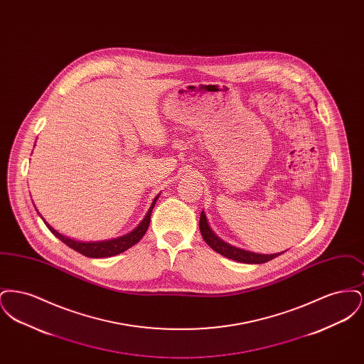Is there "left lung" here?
I'll return each instance as SVG.
<instances>
[{
	"label": "left lung",
	"mask_w": 364,
	"mask_h": 364,
	"mask_svg": "<svg viewBox=\"0 0 364 364\" xmlns=\"http://www.w3.org/2000/svg\"><path fill=\"white\" fill-rule=\"evenodd\" d=\"M199 229H200V233H202L205 242H208V245L215 252L224 255V257L229 258V259L236 260V262H242V263H264V262H269V260L277 258L278 255L285 252V251H282V252H278V254H257V252L245 251V250H242V248H237V247H233V245L228 244L223 239H220L214 233V230L210 228L205 211L200 213Z\"/></svg>",
	"instance_id": "8db88e82"
}]
</instances>
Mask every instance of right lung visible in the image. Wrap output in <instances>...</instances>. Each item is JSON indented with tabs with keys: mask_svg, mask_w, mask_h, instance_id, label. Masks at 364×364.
Returning a JSON list of instances; mask_svg holds the SVG:
<instances>
[{
	"mask_svg": "<svg viewBox=\"0 0 364 364\" xmlns=\"http://www.w3.org/2000/svg\"><path fill=\"white\" fill-rule=\"evenodd\" d=\"M159 195L161 193H158L156 198H154V200H153L151 206L149 208V211L146 213L144 218L140 221V224L134 230H131L129 233L120 236V237L110 239V240H101V242H77V240L70 239V237L61 235L60 232H57L54 228L49 225L43 220V217L39 214V211L38 210L36 211H38V214L41 215V218L43 220V223L49 228V230L52 232L53 235L55 237H58L64 244H67L72 250L80 252L82 255L88 257V258H107V257H114L117 254H122L124 251H127L128 248L135 245L144 236V233L147 232V228L150 225L151 211H153V208L156 206V199L159 198Z\"/></svg>",
	"mask_w": 364,
	"mask_h": 364,
	"instance_id": "obj_1",
	"label": "right lung"
}]
</instances>
